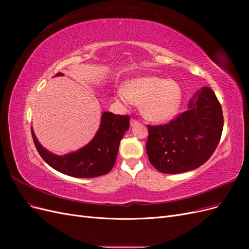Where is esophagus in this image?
<instances>
[{
  "instance_id": "esophagus-1",
  "label": "esophagus",
  "mask_w": 249,
  "mask_h": 249,
  "mask_svg": "<svg viewBox=\"0 0 249 249\" xmlns=\"http://www.w3.org/2000/svg\"><path fill=\"white\" fill-rule=\"evenodd\" d=\"M138 124V120L137 119H135V118H132L131 119V125L132 126H134L135 124Z\"/></svg>"
}]
</instances>
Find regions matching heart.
Segmentation results:
<instances>
[{
	"label": "heart",
	"mask_w": 249,
	"mask_h": 249,
	"mask_svg": "<svg viewBox=\"0 0 249 249\" xmlns=\"http://www.w3.org/2000/svg\"><path fill=\"white\" fill-rule=\"evenodd\" d=\"M115 96L125 107L133 103L142 104L145 117L162 122L176 114L180 103V89L173 81L146 77L130 81L125 88L116 90Z\"/></svg>",
	"instance_id": "1"
}]
</instances>
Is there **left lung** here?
Here are the masks:
<instances>
[{
    "mask_svg": "<svg viewBox=\"0 0 249 249\" xmlns=\"http://www.w3.org/2000/svg\"><path fill=\"white\" fill-rule=\"evenodd\" d=\"M146 153L162 173H180L206 163L220 141L223 130L221 105L214 91L203 87L189 109L165 124L147 125Z\"/></svg>",
    "mask_w": 249,
    "mask_h": 249,
    "instance_id": "obj_1",
    "label": "left lung"
}]
</instances>
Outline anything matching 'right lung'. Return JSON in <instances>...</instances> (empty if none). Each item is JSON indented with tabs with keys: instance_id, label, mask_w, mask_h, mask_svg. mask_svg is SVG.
I'll return each instance as SVG.
<instances>
[{
	"instance_id": "obj_1",
	"label": "right lung",
	"mask_w": 249,
	"mask_h": 249,
	"mask_svg": "<svg viewBox=\"0 0 249 249\" xmlns=\"http://www.w3.org/2000/svg\"><path fill=\"white\" fill-rule=\"evenodd\" d=\"M56 76H62V73L58 72ZM129 126V115L104 112L94 138L78 152L64 156L50 153L37 141L32 129L31 133L37 152L51 167L66 176L90 178L107 175L114 166L120 140Z\"/></svg>"
}]
</instances>
